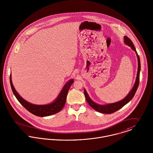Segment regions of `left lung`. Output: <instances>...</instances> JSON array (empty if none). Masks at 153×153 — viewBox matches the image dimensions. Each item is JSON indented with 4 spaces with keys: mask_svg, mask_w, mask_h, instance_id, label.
<instances>
[{
    "mask_svg": "<svg viewBox=\"0 0 153 153\" xmlns=\"http://www.w3.org/2000/svg\"><path fill=\"white\" fill-rule=\"evenodd\" d=\"M124 43L126 45H128V46L131 47V49L135 51L137 57L138 59V70H137V77H136V80L135 82L134 85L130 91V92L128 94V95L122 100L120 102H114V103H110V104H107L105 105H100L98 104L96 102H93L88 96L87 91L85 90H84L85 92V97L87 100L88 104L95 110L101 113H104V114H111L114 113L115 111L119 110L121 108H122L124 105H125L126 104H127L128 102H130L134 96L136 94V91L137 90V88L139 85V82H140V69H141V65H140V57L138 55L137 51H136V48H134V46L132 42V41L127 36H124Z\"/></svg>",
    "mask_w": 153,
    "mask_h": 153,
    "instance_id": "8db88e82",
    "label": "left lung"
}]
</instances>
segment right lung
I'll use <instances>...</instances> for the list:
<instances>
[{
    "instance_id": "right-lung-1",
    "label": "right lung",
    "mask_w": 153,
    "mask_h": 153,
    "mask_svg": "<svg viewBox=\"0 0 153 153\" xmlns=\"http://www.w3.org/2000/svg\"><path fill=\"white\" fill-rule=\"evenodd\" d=\"M73 82V79H71L68 81L63 87L57 99L52 103L45 105H36L26 101L18 94L12 83L11 75L10 76L11 88L17 100L30 113L39 117L49 116L60 111L66 103L68 90Z\"/></svg>"
}]
</instances>
